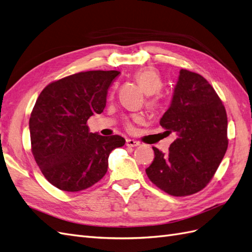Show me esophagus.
Segmentation results:
<instances>
[{"label": "esophagus", "mask_w": 252, "mask_h": 252, "mask_svg": "<svg viewBox=\"0 0 252 252\" xmlns=\"http://www.w3.org/2000/svg\"><path fill=\"white\" fill-rule=\"evenodd\" d=\"M140 143L135 140H131V139H127L126 140V146L128 147H135V146H139Z\"/></svg>", "instance_id": "esophagus-1"}]
</instances>
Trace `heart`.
<instances>
[{"label":"heart","instance_id":"1","mask_svg":"<svg viewBox=\"0 0 252 252\" xmlns=\"http://www.w3.org/2000/svg\"><path fill=\"white\" fill-rule=\"evenodd\" d=\"M134 78L136 82L140 84V86L143 88L145 93L147 94H152V96H150L147 100L148 107L152 110L158 109L159 106V98L155 94H158L163 87V81L161 75H159V73L155 69V68L145 67L134 74ZM132 121L140 122L141 118L138 116H133ZM125 124L127 127H130V120L127 119L125 121Z\"/></svg>","mask_w":252,"mask_h":252}]
</instances>
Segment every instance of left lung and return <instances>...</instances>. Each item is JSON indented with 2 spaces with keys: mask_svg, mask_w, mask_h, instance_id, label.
<instances>
[{
  "mask_svg": "<svg viewBox=\"0 0 252 252\" xmlns=\"http://www.w3.org/2000/svg\"><path fill=\"white\" fill-rule=\"evenodd\" d=\"M159 124L175 132L169 152L152 147L147 177L166 193L186 196L201 191L213 178L228 147L227 113L216 90L201 74L181 69L170 107Z\"/></svg>",
  "mask_w": 252,
  "mask_h": 252,
  "instance_id": "8db88e82",
  "label": "left lung"
}]
</instances>
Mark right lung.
I'll list each match as a JSON object with an SVG mask.
<instances>
[{"label": "right lung", "instance_id": "obj_1", "mask_svg": "<svg viewBox=\"0 0 252 252\" xmlns=\"http://www.w3.org/2000/svg\"><path fill=\"white\" fill-rule=\"evenodd\" d=\"M117 70L68 75L45 87L30 114L32 152L46 180L68 192L87 189L107 172L110 152L125 144L121 135L89 131L88 119L103 112Z\"/></svg>", "mask_w": 252, "mask_h": 252}]
</instances>
